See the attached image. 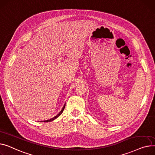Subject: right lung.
Segmentation results:
<instances>
[{"label":"right lung","instance_id":"1","mask_svg":"<svg viewBox=\"0 0 155 155\" xmlns=\"http://www.w3.org/2000/svg\"><path fill=\"white\" fill-rule=\"evenodd\" d=\"M65 106H66V104H64V106H63V107L62 108V110H61V111L59 113V114H58L56 116H54V117H52V118H51V119H50V120H45V121H42L41 122H51V121H53V120H56L57 117H58L62 113V112H63V111H64V108H65Z\"/></svg>","mask_w":155,"mask_h":155}]
</instances>
